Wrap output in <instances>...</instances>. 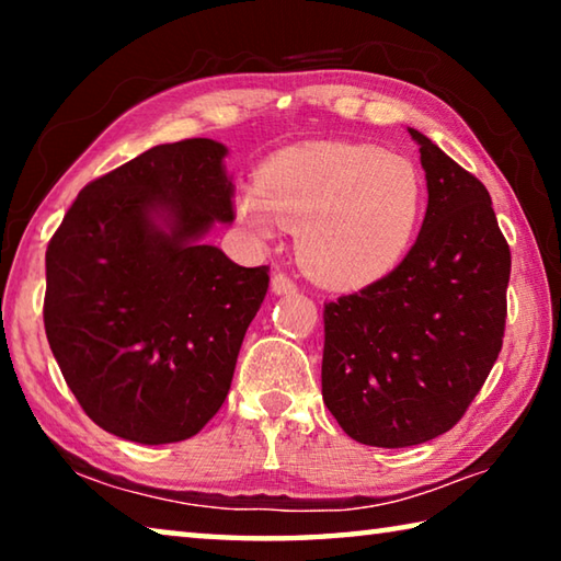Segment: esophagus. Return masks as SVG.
<instances>
[{
    "instance_id": "1",
    "label": "esophagus",
    "mask_w": 561,
    "mask_h": 561,
    "mask_svg": "<svg viewBox=\"0 0 561 561\" xmlns=\"http://www.w3.org/2000/svg\"><path fill=\"white\" fill-rule=\"evenodd\" d=\"M272 291L274 294H291V291H297V282H294L289 274L277 272L272 277Z\"/></svg>"
}]
</instances>
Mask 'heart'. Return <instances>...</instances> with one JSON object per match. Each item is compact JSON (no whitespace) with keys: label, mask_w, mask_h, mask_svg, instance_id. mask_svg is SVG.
<instances>
[{"label":"heart","mask_w":561,"mask_h":561,"mask_svg":"<svg viewBox=\"0 0 561 561\" xmlns=\"http://www.w3.org/2000/svg\"><path fill=\"white\" fill-rule=\"evenodd\" d=\"M423 183L411 160L376 146L324 140L284 150L262 187L237 195V217L272 237L299 230V260L329 287L354 289L386 277L411 244Z\"/></svg>","instance_id":"1"}]
</instances>
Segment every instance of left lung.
I'll return each mask as SVG.
<instances>
[{"mask_svg": "<svg viewBox=\"0 0 561 561\" xmlns=\"http://www.w3.org/2000/svg\"><path fill=\"white\" fill-rule=\"evenodd\" d=\"M408 130L428 180L417 240L386 277L324 304V403L376 448L448 433L495 366L507 319L512 257L488 187Z\"/></svg>", "mask_w": 561, "mask_h": 561, "instance_id": "8db88e82", "label": "left lung"}]
</instances>
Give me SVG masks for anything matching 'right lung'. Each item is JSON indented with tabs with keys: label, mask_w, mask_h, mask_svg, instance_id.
Wrapping results in <instances>:
<instances>
[{
	"label": "right lung",
	"mask_w": 561,
	"mask_h": 561,
	"mask_svg": "<svg viewBox=\"0 0 561 561\" xmlns=\"http://www.w3.org/2000/svg\"><path fill=\"white\" fill-rule=\"evenodd\" d=\"M225 153L210 138L146 150L91 180L46 247V339L83 413L118 438L201 433L270 289L267 264L201 242L234 220Z\"/></svg>",
	"instance_id": "1"
}]
</instances>
